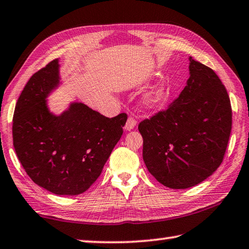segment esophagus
Listing matches in <instances>:
<instances>
[{
	"instance_id": "esophagus-1",
	"label": "esophagus",
	"mask_w": 249,
	"mask_h": 249,
	"mask_svg": "<svg viewBox=\"0 0 249 249\" xmlns=\"http://www.w3.org/2000/svg\"><path fill=\"white\" fill-rule=\"evenodd\" d=\"M136 124H137V121L134 118L133 115H130L129 118L127 119V122H126L125 124V129L126 130H130V129H134Z\"/></svg>"
}]
</instances>
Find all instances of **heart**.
<instances>
[{"mask_svg": "<svg viewBox=\"0 0 249 249\" xmlns=\"http://www.w3.org/2000/svg\"><path fill=\"white\" fill-rule=\"evenodd\" d=\"M160 99H162V90L158 89L153 92H151V94L147 96V98H145V104L150 107H152V106L158 105L160 101Z\"/></svg>", "mask_w": 249, "mask_h": 249, "instance_id": "obj_1", "label": "heart"}]
</instances>
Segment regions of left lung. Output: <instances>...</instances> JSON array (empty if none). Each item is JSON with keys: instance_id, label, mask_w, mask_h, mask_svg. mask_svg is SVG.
<instances>
[{"instance_id": "obj_1", "label": "left lung", "mask_w": 249, "mask_h": 249, "mask_svg": "<svg viewBox=\"0 0 249 249\" xmlns=\"http://www.w3.org/2000/svg\"><path fill=\"white\" fill-rule=\"evenodd\" d=\"M187 86L167 109L139 123L142 157L163 186L187 189L222 163L232 129V108L215 71L190 57Z\"/></svg>"}]
</instances>
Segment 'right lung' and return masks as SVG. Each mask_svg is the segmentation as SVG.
Here are the masks:
<instances>
[{
  "label": "right lung",
  "instance_id": "obj_1",
  "mask_svg": "<svg viewBox=\"0 0 249 249\" xmlns=\"http://www.w3.org/2000/svg\"><path fill=\"white\" fill-rule=\"evenodd\" d=\"M58 80V59H53L28 81L14 112L13 144L34 183L58 196H76L100 176L123 135L127 114L109 119L85 105L72 104L53 116L45 98Z\"/></svg>",
  "mask_w": 249,
  "mask_h": 249
}]
</instances>
